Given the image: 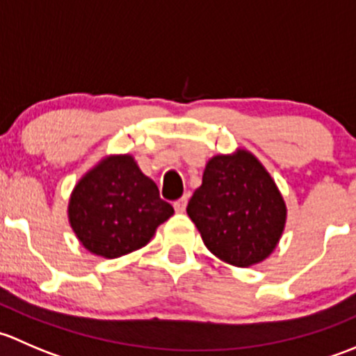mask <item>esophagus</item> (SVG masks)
Instances as JSON below:
<instances>
[{
	"label": "esophagus",
	"mask_w": 356,
	"mask_h": 356,
	"mask_svg": "<svg viewBox=\"0 0 356 356\" xmlns=\"http://www.w3.org/2000/svg\"><path fill=\"white\" fill-rule=\"evenodd\" d=\"M188 200H189V196L184 195V196H182V198H179L177 201H174L175 211H179V213H182V211L186 210V207H188Z\"/></svg>",
	"instance_id": "1"
}]
</instances>
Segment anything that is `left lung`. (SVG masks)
Segmentation results:
<instances>
[{
    "label": "left lung",
    "mask_w": 356,
    "mask_h": 356,
    "mask_svg": "<svg viewBox=\"0 0 356 356\" xmlns=\"http://www.w3.org/2000/svg\"><path fill=\"white\" fill-rule=\"evenodd\" d=\"M286 213L274 179L246 149L208 160L188 203L204 246L236 267L260 264L275 250Z\"/></svg>",
    "instance_id": "left-lung-1"
}]
</instances>
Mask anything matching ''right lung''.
<instances>
[{
  "mask_svg": "<svg viewBox=\"0 0 356 356\" xmlns=\"http://www.w3.org/2000/svg\"><path fill=\"white\" fill-rule=\"evenodd\" d=\"M174 208L131 155L103 158L75 184L68 220L92 254L118 258L146 246Z\"/></svg>",
  "mask_w": 356,
  "mask_h": 356,
  "instance_id": "obj_1",
  "label": "right lung"
}]
</instances>
